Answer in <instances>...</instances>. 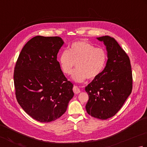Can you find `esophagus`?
I'll return each instance as SVG.
<instances>
[{"label":"esophagus","instance_id":"1","mask_svg":"<svg viewBox=\"0 0 147 147\" xmlns=\"http://www.w3.org/2000/svg\"><path fill=\"white\" fill-rule=\"evenodd\" d=\"M73 90L74 94H79V93L80 92V90L79 88L77 86H74Z\"/></svg>","mask_w":147,"mask_h":147}]
</instances>
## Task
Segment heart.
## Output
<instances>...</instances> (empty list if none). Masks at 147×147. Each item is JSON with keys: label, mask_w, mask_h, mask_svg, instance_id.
I'll list each match as a JSON object with an SVG mask.
<instances>
[{"label": "heart", "mask_w": 147, "mask_h": 147, "mask_svg": "<svg viewBox=\"0 0 147 147\" xmlns=\"http://www.w3.org/2000/svg\"><path fill=\"white\" fill-rule=\"evenodd\" d=\"M106 60L105 50L84 40L74 42L59 57L61 69L67 75L72 73L76 64L77 69L74 72L73 78L77 82H84L86 78L89 80L97 78L105 67Z\"/></svg>", "instance_id": "heart-1"}]
</instances>
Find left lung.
Wrapping results in <instances>:
<instances>
[{
  "label": "left lung",
  "instance_id": "obj_1",
  "mask_svg": "<svg viewBox=\"0 0 147 147\" xmlns=\"http://www.w3.org/2000/svg\"><path fill=\"white\" fill-rule=\"evenodd\" d=\"M107 50L108 60L100 75L85 87L89 95L87 113L94 118L107 119L122 107L132 90V72L129 56L115 39L99 37Z\"/></svg>",
  "mask_w": 147,
  "mask_h": 147
}]
</instances>
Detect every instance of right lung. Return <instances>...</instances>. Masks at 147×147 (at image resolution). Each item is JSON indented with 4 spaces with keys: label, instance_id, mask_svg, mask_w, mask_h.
I'll return each mask as SVG.
<instances>
[{
    "label": "right lung",
    "instance_id": "1",
    "mask_svg": "<svg viewBox=\"0 0 147 147\" xmlns=\"http://www.w3.org/2000/svg\"><path fill=\"white\" fill-rule=\"evenodd\" d=\"M63 42L59 36H36L22 48L13 74L18 103L29 116L42 123L62 116L73 97L57 61Z\"/></svg>",
    "mask_w": 147,
    "mask_h": 147
}]
</instances>
